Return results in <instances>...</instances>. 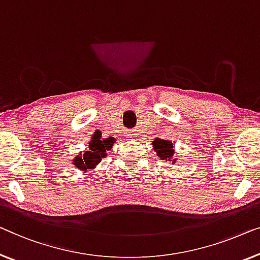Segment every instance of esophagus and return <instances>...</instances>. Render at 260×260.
<instances>
[{
  "mask_svg": "<svg viewBox=\"0 0 260 260\" xmlns=\"http://www.w3.org/2000/svg\"><path fill=\"white\" fill-rule=\"evenodd\" d=\"M133 135H134V134H128V138H131V137H133Z\"/></svg>",
  "mask_w": 260,
  "mask_h": 260,
  "instance_id": "1",
  "label": "esophagus"
}]
</instances>
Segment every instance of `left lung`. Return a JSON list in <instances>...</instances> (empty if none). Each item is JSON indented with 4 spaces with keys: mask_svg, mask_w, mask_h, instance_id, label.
<instances>
[{
    "mask_svg": "<svg viewBox=\"0 0 260 260\" xmlns=\"http://www.w3.org/2000/svg\"><path fill=\"white\" fill-rule=\"evenodd\" d=\"M153 147L154 150L157 154V156L161 157L162 160H164V158H168L169 161L173 160L172 157L174 155V145L172 141L155 139L153 141ZM174 161H176V158H174Z\"/></svg>",
    "mask_w": 260,
    "mask_h": 260,
    "instance_id": "1",
    "label": "left lung"
}]
</instances>
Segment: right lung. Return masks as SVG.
<instances>
[{
  "label": "right lung",
  "instance_id": "obj_1",
  "mask_svg": "<svg viewBox=\"0 0 260 260\" xmlns=\"http://www.w3.org/2000/svg\"><path fill=\"white\" fill-rule=\"evenodd\" d=\"M113 143L114 140L112 138L106 139V140H100V138H94V140L90 142V147H88L90 150L85 152L83 156L78 155L75 158V166L83 172L94 168L102 161V158L106 156V152L112 148Z\"/></svg>",
  "mask_w": 260,
  "mask_h": 260
}]
</instances>
